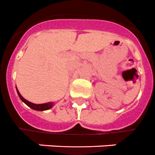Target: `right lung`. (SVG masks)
<instances>
[{
	"label": "right lung",
	"instance_id": "right-lung-1",
	"mask_svg": "<svg viewBox=\"0 0 155 155\" xmlns=\"http://www.w3.org/2000/svg\"><path fill=\"white\" fill-rule=\"evenodd\" d=\"M17 94H18V95H19L20 98L21 99V101L26 104L27 106H29L30 108L33 109V110H40V111L46 110H49L50 108H52V106H53V103H52V102H47V103H44V104L32 103V102L27 101V100H25L24 97H22L21 95L20 94L19 91L17 90Z\"/></svg>",
	"mask_w": 155,
	"mask_h": 155
}]
</instances>
